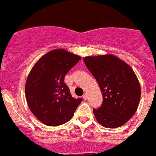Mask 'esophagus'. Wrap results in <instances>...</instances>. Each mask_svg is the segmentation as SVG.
<instances>
[{"label": "esophagus", "mask_w": 156, "mask_h": 156, "mask_svg": "<svg viewBox=\"0 0 156 156\" xmlns=\"http://www.w3.org/2000/svg\"><path fill=\"white\" fill-rule=\"evenodd\" d=\"M82 98H83V99H84V100H87V95L86 94H84L82 96Z\"/></svg>", "instance_id": "esophagus-1"}]
</instances>
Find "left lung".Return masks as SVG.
I'll use <instances>...</instances> for the list:
<instances>
[{"label": "left lung", "instance_id": "obj_1", "mask_svg": "<svg viewBox=\"0 0 156 156\" xmlns=\"http://www.w3.org/2000/svg\"><path fill=\"white\" fill-rule=\"evenodd\" d=\"M83 60L103 95L101 107L93 110L96 120L104 127L123 126L133 116L140 103L141 87L135 72L112 54L86 56Z\"/></svg>", "mask_w": 156, "mask_h": 156}]
</instances>
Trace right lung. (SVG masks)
Wrapping results in <instances>:
<instances>
[{
    "mask_svg": "<svg viewBox=\"0 0 156 156\" xmlns=\"http://www.w3.org/2000/svg\"><path fill=\"white\" fill-rule=\"evenodd\" d=\"M81 56L56 49L38 60L27 77L25 96L33 114L49 126L64 124L72 119L81 98L72 96L65 76Z\"/></svg>",
    "mask_w": 156,
    "mask_h": 156,
    "instance_id": "add662e5",
    "label": "right lung"
}]
</instances>
